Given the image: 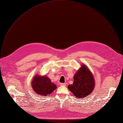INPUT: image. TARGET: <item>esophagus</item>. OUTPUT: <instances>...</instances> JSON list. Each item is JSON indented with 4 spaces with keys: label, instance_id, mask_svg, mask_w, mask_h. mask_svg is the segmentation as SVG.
<instances>
[{
    "label": "esophagus",
    "instance_id": "34e87169",
    "mask_svg": "<svg viewBox=\"0 0 123 123\" xmlns=\"http://www.w3.org/2000/svg\"><path fill=\"white\" fill-rule=\"evenodd\" d=\"M61 86H66V84L65 83H60V84Z\"/></svg>",
    "mask_w": 123,
    "mask_h": 123
}]
</instances>
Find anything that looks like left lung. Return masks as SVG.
Wrapping results in <instances>:
<instances>
[{
  "label": "left lung",
  "instance_id": "8db88e82",
  "mask_svg": "<svg viewBox=\"0 0 123 123\" xmlns=\"http://www.w3.org/2000/svg\"><path fill=\"white\" fill-rule=\"evenodd\" d=\"M73 80V84L68 87L76 98H84L92 92L95 86L94 78L86 65H81Z\"/></svg>",
  "mask_w": 123,
  "mask_h": 123
}]
</instances>
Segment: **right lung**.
Instances as JSON below:
<instances>
[{
    "label": "right lung",
    "instance_id": "right-lung-1",
    "mask_svg": "<svg viewBox=\"0 0 123 123\" xmlns=\"http://www.w3.org/2000/svg\"><path fill=\"white\" fill-rule=\"evenodd\" d=\"M32 86L36 93L44 96L50 95L56 89V85L46 76L36 75L32 81Z\"/></svg>",
    "mask_w": 123,
    "mask_h": 123
}]
</instances>
